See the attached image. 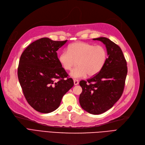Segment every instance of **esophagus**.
<instances>
[{"label": "esophagus", "mask_w": 145, "mask_h": 145, "mask_svg": "<svg viewBox=\"0 0 145 145\" xmlns=\"http://www.w3.org/2000/svg\"><path fill=\"white\" fill-rule=\"evenodd\" d=\"M73 82H74V86H76L79 84V81L77 79H73Z\"/></svg>", "instance_id": "34e87169"}]
</instances>
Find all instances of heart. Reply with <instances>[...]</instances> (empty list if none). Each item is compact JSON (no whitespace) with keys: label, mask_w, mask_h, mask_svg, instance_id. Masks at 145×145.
Listing matches in <instances>:
<instances>
[{"label":"heart","mask_w":145,"mask_h":145,"mask_svg":"<svg viewBox=\"0 0 145 145\" xmlns=\"http://www.w3.org/2000/svg\"><path fill=\"white\" fill-rule=\"evenodd\" d=\"M106 51L103 46L76 41L70 44L67 50L59 55L58 61L66 71H71L78 61V66L70 73L73 78H82L87 74L96 75L103 68L106 60Z\"/></svg>","instance_id":"1"}]
</instances>
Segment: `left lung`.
Here are the masks:
<instances>
[{
    "label": "left lung",
    "mask_w": 145,
    "mask_h": 145,
    "mask_svg": "<svg viewBox=\"0 0 145 145\" xmlns=\"http://www.w3.org/2000/svg\"><path fill=\"white\" fill-rule=\"evenodd\" d=\"M101 41L108 58L101 71L87 81H81L79 96L81 108L92 114L105 113L113 106L122 95L127 74V61L118 45L105 37L93 39Z\"/></svg>",
    "instance_id": "left-lung-1"
}]
</instances>
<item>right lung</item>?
<instances>
[{"label": "right lung", "mask_w": 145, "mask_h": 145, "mask_svg": "<svg viewBox=\"0 0 145 145\" xmlns=\"http://www.w3.org/2000/svg\"><path fill=\"white\" fill-rule=\"evenodd\" d=\"M67 41L41 38L27 46L20 57L18 81L27 102L40 113L57 110L63 96L73 86L72 78L64 79L67 74L57 53Z\"/></svg>", "instance_id": "obj_1"}]
</instances>
